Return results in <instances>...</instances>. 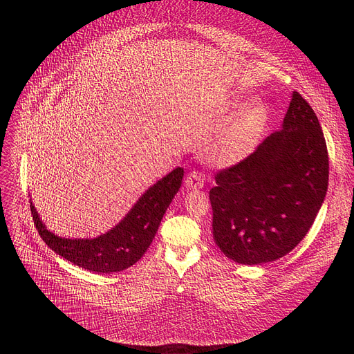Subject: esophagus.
<instances>
[{"mask_svg":"<svg viewBox=\"0 0 354 354\" xmlns=\"http://www.w3.org/2000/svg\"><path fill=\"white\" fill-rule=\"evenodd\" d=\"M185 183L187 189H201L205 185V175L198 171H193L186 176Z\"/></svg>","mask_w":354,"mask_h":354,"instance_id":"obj_1","label":"esophagus"}]
</instances>
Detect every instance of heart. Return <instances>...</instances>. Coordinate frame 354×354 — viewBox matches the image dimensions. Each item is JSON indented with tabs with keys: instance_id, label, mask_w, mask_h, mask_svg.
Returning <instances> with one entry per match:
<instances>
[{
	"instance_id": "heart-1",
	"label": "heart",
	"mask_w": 354,
	"mask_h": 354,
	"mask_svg": "<svg viewBox=\"0 0 354 354\" xmlns=\"http://www.w3.org/2000/svg\"><path fill=\"white\" fill-rule=\"evenodd\" d=\"M268 118V108L258 97L239 105L213 142L209 151L210 161L220 167L234 165L241 161L263 131Z\"/></svg>"
}]
</instances>
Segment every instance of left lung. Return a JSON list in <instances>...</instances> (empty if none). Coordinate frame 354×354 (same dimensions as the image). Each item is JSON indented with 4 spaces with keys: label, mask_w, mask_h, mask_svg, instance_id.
<instances>
[{
    "label": "left lung",
    "mask_w": 354,
    "mask_h": 354,
    "mask_svg": "<svg viewBox=\"0 0 354 354\" xmlns=\"http://www.w3.org/2000/svg\"><path fill=\"white\" fill-rule=\"evenodd\" d=\"M329 158L319 120L297 91L280 131L223 169L209 197L213 238L236 263L283 258L315 221L328 190Z\"/></svg>",
    "instance_id": "1"
}]
</instances>
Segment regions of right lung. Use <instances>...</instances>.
<instances>
[{
    "label": "right lung",
    "instance_id": "obj_1",
    "mask_svg": "<svg viewBox=\"0 0 354 354\" xmlns=\"http://www.w3.org/2000/svg\"><path fill=\"white\" fill-rule=\"evenodd\" d=\"M182 178L183 168H175L149 186L118 225L92 239L62 238L48 231L32 200H29L30 212L40 238L62 258L95 273L122 272L141 259L153 242L167 209L180 187Z\"/></svg>",
    "mask_w": 354,
    "mask_h": 354
}]
</instances>
